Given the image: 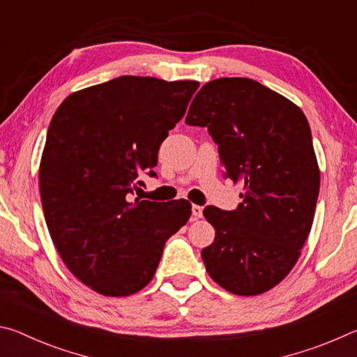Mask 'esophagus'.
Masks as SVG:
<instances>
[{
  "instance_id": "34e87169",
  "label": "esophagus",
  "mask_w": 357,
  "mask_h": 357,
  "mask_svg": "<svg viewBox=\"0 0 357 357\" xmlns=\"http://www.w3.org/2000/svg\"><path fill=\"white\" fill-rule=\"evenodd\" d=\"M192 215L195 217V219H202V217H203V208L202 206H197V204H193V206H192Z\"/></svg>"
}]
</instances>
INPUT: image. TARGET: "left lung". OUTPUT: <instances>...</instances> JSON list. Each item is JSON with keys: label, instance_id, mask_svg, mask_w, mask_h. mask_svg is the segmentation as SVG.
Wrapping results in <instances>:
<instances>
[{"label": "left lung", "instance_id": "1", "mask_svg": "<svg viewBox=\"0 0 357 357\" xmlns=\"http://www.w3.org/2000/svg\"><path fill=\"white\" fill-rule=\"evenodd\" d=\"M185 124L208 128L225 176L243 183L234 211L206 206L214 243L202 258L227 291L257 296L285 279L309 236L319 168L305 114L252 78H217L193 98Z\"/></svg>", "mask_w": 357, "mask_h": 357}]
</instances>
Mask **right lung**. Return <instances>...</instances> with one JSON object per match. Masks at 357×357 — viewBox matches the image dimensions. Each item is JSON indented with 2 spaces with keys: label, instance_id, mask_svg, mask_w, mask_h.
Listing matches in <instances>:
<instances>
[{
  "label": "right lung",
  "instance_id": "add662e5",
  "mask_svg": "<svg viewBox=\"0 0 357 357\" xmlns=\"http://www.w3.org/2000/svg\"><path fill=\"white\" fill-rule=\"evenodd\" d=\"M200 83L123 75L72 93L52 118L39 167L42 209L59 257L96 293L121 298L153 280L189 202H130L153 176L168 130Z\"/></svg>",
  "mask_w": 357,
  "mask_h": 357
}]
</instances>
